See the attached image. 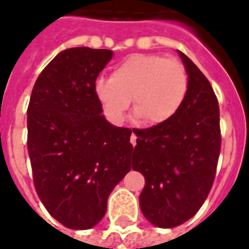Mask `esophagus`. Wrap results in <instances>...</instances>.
<instances>
[{"mask_svg": "<svg viewBox=\"0 0 249 249\" xmlns=\"http://www.w3.org/2000/svg\"><path fill=\"white\" fill-rule=\"evenodd\" d=\"M130 142H131V144H133V145H135V143H137V135H135L134 133H133V134H131V137H130Z\"/></svg>", "mask_w": 249, "mask_h": 249, "instance_id": "esophagus-1", "label": "esophagus"}]
</instances>
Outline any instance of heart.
Returning a JSON list of instances; mask_svg holds the SVG:
<instances>
[{"label":"heart","mask_w":249,"mask_h":249,"mask_svg":"<svg viewBox=\"0 0 249 249\" xmlns=\"http://www.w3.org/2000/svg\"><path fill=\"white\" fill-rule=\"evenodd\" d=\"M188 89L185 66L177 58L152 53L130 54L115 66L111 78L101 76L94 84L105 114L118 124L124 121L130 101L145 124H163L180 110Z\"/></svg>","instance_id":"1"}]
</instances>
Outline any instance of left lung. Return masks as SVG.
Segmentation results:
<instances>
[{"mask_svg":"<svg viewBox=\"0 0 249 249\" xmlns=\"http://www.w3.org/2000/svg\"><path fill=\"white\" fill-rule=\"evenodd\" d=\"M189 76L187 98L163 124L134 130L133 170L144 175L141 211L159 228L193 217L211 191L221 148L220 110L211 84L183 52Z\"/></svg>","mask_w":249,"mask_h":249,"instance_id":"1","label":"left lung"}]
</instances>
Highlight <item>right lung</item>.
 <instances>
[{
  "instance_id": "1",
  "label": "right lung",
  "mask_w": 249,
  "mask_h": 249,
  "mask_svg": "<svg viewBox=\"0 0 249 249\" xmlns=\"http://www.w3.org/2000/svg\"><path fill=\"white\" fill-rule=\"evenodd\" d=\"M110 50L68 48L43 69L28 106V152L37 195L69 229H90L133 166L131 130L110 124L94 92Z\"/></svg>"
}]
</instances>
